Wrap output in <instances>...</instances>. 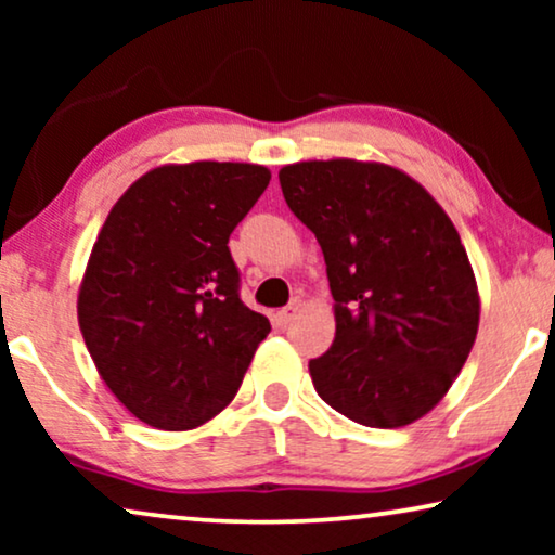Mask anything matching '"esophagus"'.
<instances>
[{"label": "esophagus", "mask_w": 555, "mask_h": 555, "mask_svg": "<svg viewBox=\"0 0 555 555\" xmlns=\"http://www.w3.org/2000/svg\"><path fill=\"white\" fill-rule=\"evenodd\" d=\"M298 310H300V300H293L291 306H285V308L278 310V313H275V323L283 325V328H285V325L293 323V318L298 315Z\"/></svg>", "instance_id": "1"}]
</instances>
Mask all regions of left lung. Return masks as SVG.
<instances>
[{
  "mask_svg": "<svg viewBox=\"0 0 555 555\" xmlns=\"http://www.w3.org/2000/svg\"><path fill=\"white\" fill-rule=\"evenodd\" d=\"M280 186L323 249L336 300L333 346L308 363L318 397L363 427L420 420L465 366L480 321L450 217L384 164L302 162Z\"/></svg>",
  "mask_w": 555,
  "mask_h": 555,
  "instance_id": "left-lung-1",
  "label": "left lung"
}]
</instances>
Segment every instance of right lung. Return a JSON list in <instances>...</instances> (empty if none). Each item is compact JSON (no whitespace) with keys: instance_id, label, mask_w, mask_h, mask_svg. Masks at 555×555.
<instances>
[{"instance_id":"1","label":"right lung","mask_w":555,"mask_h":555,"mask_svg":"<svg viewBox=\"0 0 555 555\" xmlns=\"http://www.w3.org/2000/svg\"><path fill=\"white\" fill-rule=\"evenodd\" d=\"M270 184L255 164L162 166L105 219L78 295L98 374L133 416L194 429L222 412L270 333L240 298L230 234Z\"/></svg>"}]
</instances>
